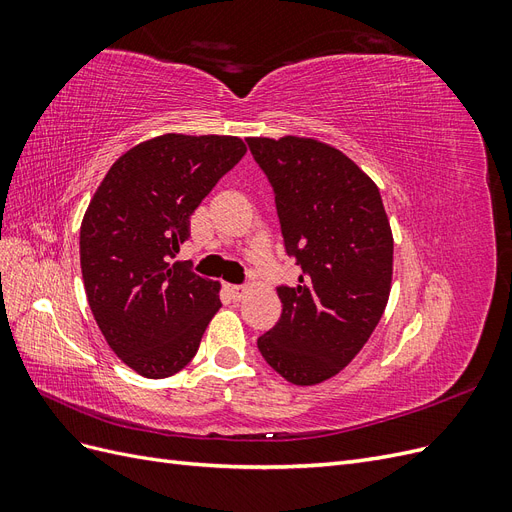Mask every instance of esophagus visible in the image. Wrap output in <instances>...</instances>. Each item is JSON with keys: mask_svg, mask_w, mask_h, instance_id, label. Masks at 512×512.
Wrapping results in <instances>:
<instances>
[{"mask_svg": "<svg viewBox=\"0 0 512 512\" xmlns=\"http://www.w3.org/2000/svg\"><path fill=\"white\" fill-rule=\"evenodd\" d=\"M226 292H228V297H230L232 301H241V299L245 297L247 288H245V286H237V284H228V286H226Z\"/></svg>", "mask_w": 512, "mask_h": 512, "instance_id": "1", "label": "esophagus"}]
</instances>
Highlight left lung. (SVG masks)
I'll use <instances>...</instances> for the list:
<instances>
[{
	"label": "left lung",
	"instance_id": "8db88e82",
	"mask_svg": "<svg viewBox=\"0 0 512 512\" xmlns=\"http://www.w3.org/2000/svg\"><path fill=\"white\" fill-rule=\"evenodd\" d=\"M286 252L303 275L280 286L282 316L258 337L288 382L314 386L339 374L378 327L393 282V232L378 185L346 153L305 136H252Z\"/></svg>",
	"mask_w": 512,
	"mask_h": 512
}]
</instances>
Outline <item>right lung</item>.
Returning a JSON list of instances; mask_svg holds the SVG:
<instances>
[{"mask_svg": "<svg viewBox=\"0 0 512 512\" xmlns=\"http://www.w3.org/2000/svg\"><path fill=\"white\" fill-rule=\"evenodd\" d=\"M245 151L239 136L162 134L123 153L91 198L81 222L87 301L106 344L136 374L181 371L222 307L220 282L170 260L200 200Z\"/></svg>", "mask_w": 512, "mask_h": 512, "instance_id": "obj_1", "label": "right lung"}]
</instances>
